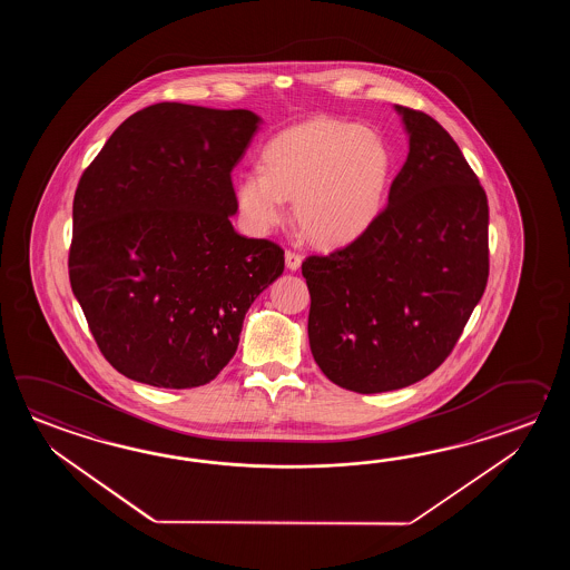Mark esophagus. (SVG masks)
Returning <instances> with one entry per match:
<instances>
[{
  "label": "esophagus",
  "mask_w": 570,
  "mask_h": 570,
  "mask_svg": "<svg viewBox=\"0 0 570 570\" xmlns=\"http://www.w3.org/2000/svg\"><path fill=\"white\" fill-rule=\"evenodd\" d=\"M302 255H297V253H293V250H287L285 253V265L289 271H297V268L302 267Z\"/></svg>",
  "instance_id": "1"
}]
</instances>
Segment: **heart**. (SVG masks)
<instances>
[{
  "instance_id": "b5f03b06",
  "label": "heart",
  "mask_w": 570,
  "mask_h": 570,
  "mask_svg": "<svg viewBox=\"0 0 570 570\" xmlns=\"http://www.w3.org/2000/svg\"><path fill=\"white\" fill-rule=\"evenodd\" d=\"M393 155L368 128L315 118L291 126L263 148V170H246L236 199L256 230L285 222V199H295L303 234L317 244L352 243L385 206Z\"/></svg>"
}]
</instances>
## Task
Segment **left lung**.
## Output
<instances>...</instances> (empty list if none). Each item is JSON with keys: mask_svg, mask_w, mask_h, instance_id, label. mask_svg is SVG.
Listing matches in <instances>:
<instances>
[{"mask_svg": "<svg viewBox=\"0 0 570 570\" xmlns=\"http://www.w3.org/2000/svg\"><path fill=\"white\" fill-rule=\"evenodd\" d=\"M410 153L387 207L354 243L307 256V334L338 387H407L446 361L489 277V206L461 148L424 111L401 108Z\"/></svg>", "mask_w": 570, "mask_h": 570, "instance_id": "8db88e82", "label": "left lung"}]
</instances>
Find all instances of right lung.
<instances>
[{
    "mask_svg": "<svg viewBox=\"0 0 570 570\" xmlns=\"http://www.w3.org/2000/svg\"><path fill=\"white\" fill-rule=\"evenodd\" d=\"M261 118L163 101L132 114L81 175L69 279L101 354L153 387L206 385L283 248L232 226L230 173Z\"/></svg>",
    "mask_w": 570,
    "mask_h": 570,
    "instance_id": "right-lung-1",
    "label": "right lung"
}]
</instances>
